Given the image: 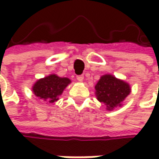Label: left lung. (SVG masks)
I'll return each mask as SVG.
<instances>
[{"label": "left lung", "instance_id": "8db88e82", "mask_svg": "<svg viewBox=\"0 0 159 159\" xmlns=\"http://www.w3.org/2000/svg\"><path fill=\"white\" fill-rule=\"evenodd\" d=\"M70 83V80L69 78L49 74L37 80L32 87V90L37 97L49 103H54L59 99V96Z\"/></svg>", "mask_w": 159, "mask_h": 159}]
</instances>
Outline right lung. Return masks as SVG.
I'll return each instance as SVG.
<instances>
[{
    "mask_svg": "<svg viewBox=\"0 0 159 159\" xmlns=\"http://www.w3.org/2000/svg\"><path fill=\"white\" fill-rule=\"evenodd\" d=\"M95 90L98 101L105 104L109 111L120 106L121 102L131 93L129 84L111 74L101 76L95 86Z\"/></svg>",
    "mask_w": 159,
    "mask_h": 159,
    "instance_id": "add662e5",
    "label": "right lung"
}]
</instances>
